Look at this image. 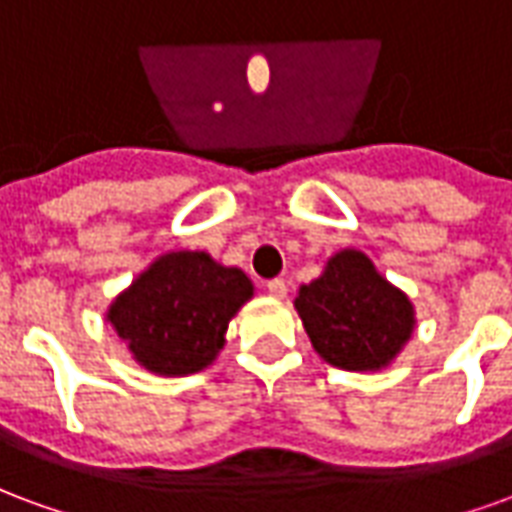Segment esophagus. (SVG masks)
Returning <instances> with one entry per match:
<instances>
[{"mask_svg": "<svg viewBox=\"0 0 512 512\" xmlns=\"http://www.w3.org/2000/svg\"><path fill=\"white\" fill-rule=\"evenodd\" d=\"M266 290L274 299H282V296L288 293V282H285V279H268Z\"/></svg>", "mask_w": 512, "mask_h": 512, "instance_id": "esophagus-1", "label": "esophagus"}]
</instances>
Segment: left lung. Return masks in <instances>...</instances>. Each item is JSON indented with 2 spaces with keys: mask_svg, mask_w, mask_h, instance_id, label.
<instances>
[{
  "mask_svg": "<svg viewBox=\"0 0 512 512\" xmlns=\"http://www.w3.org/2000/svg\"><path fill=\"white\" fill-rule=\"evenodd\" d=\"M315 351L343 370L384 367L414 326L411 301L378 274L362 252L345 249L296 299Z\"/></svg>",
  "mask_w": 512,
  "mask_h": 512,
  "instance_id": "8db88e82",
  "label": "left lung"
}]
</instances>
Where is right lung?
<instances>
[{
  "label": "right lung",
  "instance_id": "add662e5",
  "mask_svg": "<svg viewBox=\"0 0 512 512\" xmlns=\"http://www.w3.org/2000/svg\"><path fill=\"white\" fill-rule=\"evenodd\" d=\"M249 296L244 271L219 266L205 252H172L112 304L109 321L147 370L186 376L216 356L227 323Z\"/></svg>",
  "mask_w": 512,
  "mask_h": 512
}]
</instances>
